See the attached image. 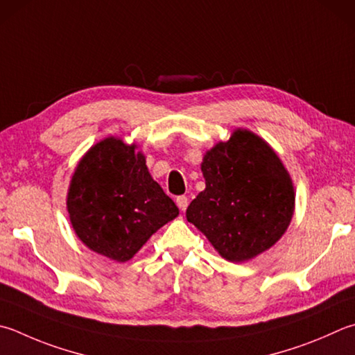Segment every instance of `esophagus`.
I'll use <instances>...</instances> for the list:
<instances>
[{
	"mask_svg": "<svg viewBox=\"0 0 355 355\" xmlns=\"http://www.w3.org/2000/svg\"><path fill=\"white\" fill-rule=\"evenodd\" d=\"M176 204H178V207H179V210H187V207H189V198L187 196H179L178 199H176Z\"/></svg>",
	"mask_w": 355,
	"mask_h": 355,
	"instance_id": "1",
	"label": "esophagus"
}]
</instances>
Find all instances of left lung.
Segmentation results:
<instances>
[{
  "label": "left lung",
  "mask_w": 355,
  "mask_h": 355,
  "mask_svg": "<svg viewBox=\"0 0 355 355\" xmlns=\"http://www.w3.org/2000/svg\"><path fill=\"white\" fill-rule=\"evenodd\" d=\"M205 190L187 209L189 223L218 253L243 263L270 249L284 235L295 209L289 173L269 144L236 130L205 153Z\"/></svg>",
  "instance_id": "8db88e82"
}]
</instances>
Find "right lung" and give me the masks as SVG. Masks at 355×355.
<instances>
[{
  "label": "right lung",
  "mask_w": 355,
  "mask_h": 355,
  "mask_svg": "<svg viewBox=\"0 0 355 355\" xmlns=\"http://www.w3.org/2000/svg\"><path fill=\"white\" fill-rule=\"evenodd\" d=\"M136 148L117 137L91 146L73 171L66 202L80 241L119 263L179 215Z\"/></svg>",
  "instance_id": "right-lung-1"
}]
</instances>
